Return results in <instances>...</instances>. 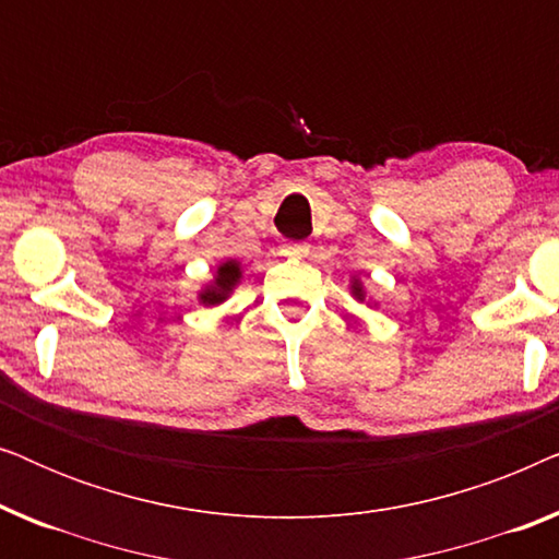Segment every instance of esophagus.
Instances as JSON below:
<instances>
[{
	"label": "esophagus",
	"mask_w": 559,
	"mask_h": 559,
	"mask_svg": "<svg viewBox=\"0 0 559 559\" xmlns=\"http://www.w3.org/2000/svg\"><path fill=\"white\" fill-rule=\"evenodd\" d=\"M308 251H310V243L308 241L287 243V254H293V257H308Z\"/></svg>",
	"instance_id": "1"
}]
</instances>
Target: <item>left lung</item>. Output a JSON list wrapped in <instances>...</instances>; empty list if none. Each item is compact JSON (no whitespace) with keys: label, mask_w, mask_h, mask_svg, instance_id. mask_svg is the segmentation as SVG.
Listing matches in <instances>:
<instances>
[{"label":"left lung","mask_w":559,"mask_h":559,"mask_svg":"<svg viewBox=\"0 0 559 559\" xmlns=\"http://www.w3.org/2000/svg\"><path fill=\"white\" fill-rule=\"evenodd\" d=\"M350 289H354L356 300H364V287H361V285H358V282H354V287H350Z\"/></svg>","instance_id":"obj_1"}]
</instances>
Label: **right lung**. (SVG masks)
<instances>
[{"label":"right lung","mask_w":559,"mask_h":559,"mask_svg":"<svg viewBox=\"0 0 559 559\" xmlns=\"http://www.w3.org/2000/svg\"><path fill=\"white\" fill-rule=\"evenodd\" d=\"M241 280V266H239V262H224L218 266V272H216V280L211 282L209 287L203 289L201 293V302L203 305H218V302H224L228 295H231V289L236 287V282Z\"/></svg>","instance_id":"obj_1"}]
</instances>
